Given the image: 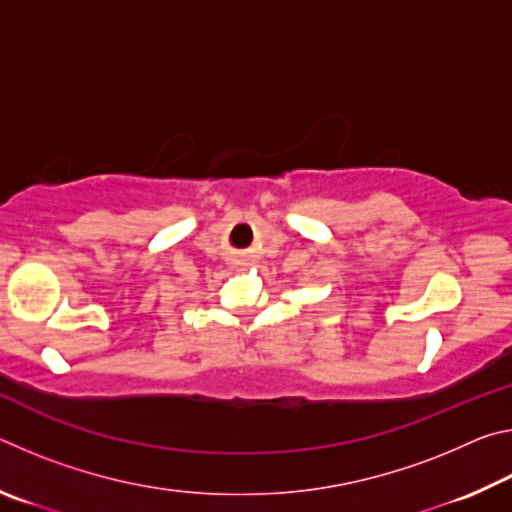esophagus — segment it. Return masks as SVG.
Listing matches in <instances>:
<instances>
[{"instance_id":"obj_1","label":"esophagus","mask_w":512,"mask_h":512,"mask_svg":"<svg viewBox=\"0 0 512 512\" xmlns=\"http://www.w3.org/2000/svg\"><path fill=\"white\" fill-rule=\"evenodd\" d=\"M235 262H237V264H241V262H244V259H241V257H237V259H235Z\"/></svg>"}]
</instances>
